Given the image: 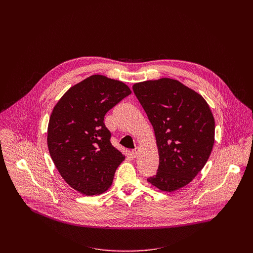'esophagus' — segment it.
Segmentation results:
<instances>
[{
	"label": "esophagus",
	"mask_w": 253,
	"mask_h": 253,
	"mask_svg": "<svg viewBox=\"0 0 253 253\" xmlns=\"http://www.w3.org/2000/svg\"><path fill=\"white\" fill-rule=\"evenodd\" d=\"M139 154V148L138 147H136L135 149H133L132 150V155L134 156V157H137V155Z\"/></svg>",
	"instance_id": "1"
}]
</instances>
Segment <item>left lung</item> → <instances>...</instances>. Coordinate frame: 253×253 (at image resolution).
<instances>
[{
	"label": "left lung",
	"mask_w": 253,
	"mask_h": 253,
	"mask_svg": "<svg viewBox=\"0 0 253 253\" xmlns=\"http://www.w3.org/2000/svg\"><path fill=\"white\" fill-rule=\"evenodd\" d=\"M151 122L159 152L156 175L147 181L162 191L184 187L206 164L215 123L206 101L177 80L162 78L133 86Z\"/></svg>",
	"instance_id": "8db88e82"
}]
</instances>
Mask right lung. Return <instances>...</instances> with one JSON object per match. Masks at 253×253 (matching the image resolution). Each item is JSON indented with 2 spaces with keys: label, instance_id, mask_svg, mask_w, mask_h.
Here are the masks:
<instances>
[{
  "label": "right lung",
  "instance_id": "obj_1",
  "mask_svg": "<svg viewBox=\"0 0 253 253\" xmlns=\"http://www.w3.org/2000/svg\"><path fill=\"white\" fill-rule=\"evenodd\" d=\"M131 94L124 83L93 75L59 100L48 126L51 158L65 181L85 195L106 191L124 160L111 144L106 113Z\"/></svg>",
  "mask_w": 253,
  "mask_h": 253
}]
</instances>
